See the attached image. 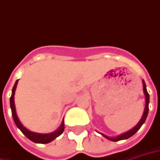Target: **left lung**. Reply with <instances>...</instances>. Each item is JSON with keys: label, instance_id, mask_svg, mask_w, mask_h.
Returning a JSON list of instances; mask_svg holds the SVG:
<instances>
[{"label": "left lung", "instance_id": "1", "mask_svg": "<svg viewBox=\"0 0 160 160\" xmlns=\"http://www.w3.org/2000/svg\"><path fill=\"white\" fill-rule=\"evenodd\" d=\"M142 85H143V93H144V95H145V101H146V105H145V108H144V112H143V114H142V118L140 119V121L138 122V123L136 124V126L134 127L133 129H131L129 131H127L125 133H123V134H121L119 136H116V137H109V136H106L104 134H102V133H100L101 135L106 137L107 139L110 140V141H112V142H118V141H121V140H125L129 138L130 136H134L135 134H136L139 129L142 127V125L143 123H145L146 118L148 117V105H149V94L148 93V90H147V87H146V83L144 80L142 79Z\"/></svg>", "mask_w": 160, "mask_h": 160}]
</instances>
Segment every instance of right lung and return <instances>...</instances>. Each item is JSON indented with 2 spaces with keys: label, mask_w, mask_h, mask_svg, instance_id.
I'll return each instance as SVG.
<instances>
[{
  "label": "right lung",
  "mask_w": 160,
  "mask_h": 160,
  "mask_svg": "<svg viewBox=\"0 0 160 160\" xmlns=\"http://www.w3.org/2000/svg\"><path fill=\"white\" fill-rule=\"evenodd\" d=\"M18 80L16 81L15 82L13 88L12 89V95L10 97V107H11L12 110V118H13V120H14L15 124L17 125L18 129H20L21 132L24 134V136L27 137L28 139H30L31 141H32L35 143H42V144H46V143H49L52 141L57 138L58 136H59L64 131L65 129V123H64V119L62 120V123L60 124V126L59 127V129H56L55 131H53L52 133H48V134H40V133H36L32 132L31 130H29L28 129H26L25 127L21 123V122L19 121L18 118V115H17V112H16V107H15V103H14V94H15V90H16V88H17V84H18Z\"/></svg>",
  "instance_id": "obj_1"
}]
</instances>
